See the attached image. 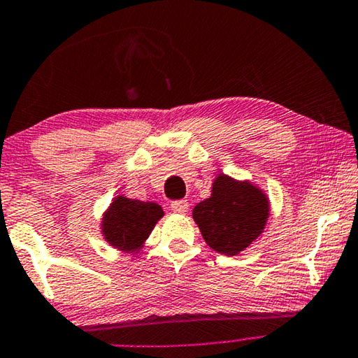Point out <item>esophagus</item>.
Masks as SVG:
<instances>
[{
    "mask_svg": "<svg viewBox=\"0 0 358 358\" xmlns=\"http://www.w3.org/2000/svg\"><path fill=\"white\" fill-rule=\"evenodd\" d=\"M171 210H173L174 213H185V211L189 210V201L187 200H174L173 203H171Z\"/></svg>",
    "mask_w": 358,
    "mask_h": 358,
    "instance_id": "obj_1",
    "label": "esophagus"
}]
</instances>
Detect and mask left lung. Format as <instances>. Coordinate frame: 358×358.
Wrapping results in <instances>:
<instances>
[{
  "instance_id": "obj_1",
  "label": "left lung",
  "mask_w": 358,
  "mask_h": 358,
  "mask_svg": "<svg viewBox=\"0 0 358 358\" xmlns=\"http://www.w3.org/2000/svg\"><path fill=\"white\" fill-rule=\"evenodd\" d=\"M269 211L265 190L247 179L220 173L211 184L210 199L195 205L192 217L213 250L232 257L260 237Z\"/></svg>"
}]
</instances>
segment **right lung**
<instances>
[{
    "instance_id": "right-lung-1",
    "label": "right lung",
    "mask_w": 358,
    "mask_h": 358,
    "mask_svg": "<svg viewBox=\"0 0 358 358\" xmlns=\"http://www.w3.org/2000/svg\"><path fill=\"white\" fill-rule=\"evenodd\" d=\"M164 211L155 201H141L116 195L101 217V234L111 247L138 253Z\"/></svg>"
}]
</instances>
